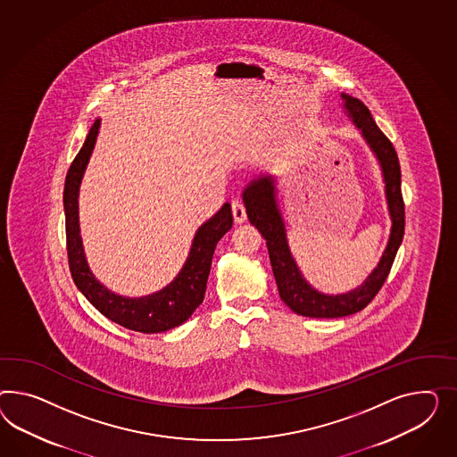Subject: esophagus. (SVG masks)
<instances>
[{
    "instance_id": "1",
    "label": "esophagus",
    "mask_w": 457,
    "mask_h": 457,
    "mask_svg": "<svg viewBox=\"0 0 457 457\" xmlns=\"http://www.w3.org/2000/svg\"><path fill=\"white\" fill-rule=\"evenodd\" d=\"M233 216H235V221L237 222V224L246 221V208H245L243 201H239V199L233 201Z\"/></svg>"
}]
</instances>
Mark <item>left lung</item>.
Segmentation results:
<instances>
[{"label": "left lung", "mask_w": 457, "mask_h": 457, "mask_svg": "<svg viewBox=\"0 0 457 457\" xmlns=\"http://www.w3.org/2000/svg\"><path fill=\"white\" fill-rule=\"evenodd\" d=\"M345 101V110L361 129L366 143L372 153L379 160L383 168L384 183H386V199L387 210L391 214V236L387 246L384 249L383 258L378 268L370 272L366 281L356 289L345 295H322L316 291L311 284L306 283L296 262L291 256V251L286 239L283 218L276 203V186L271 176H262L253 181L243 193V201L246 206L247 218L251 224L258 228L262 237L266 239V246L271 260L272 274L278 284L279 296L286 306L293 309L296 314L306 318H343L354 314L366 308L370 301L383 287L387 274L393 268L395 253L403 243L404 236V201L401 193V168L393 143L387 136L378 128L372 120L366 104L358 98L349 95H341Z\"/></svg>", "instance_id": "8db88e82"}]
</instances>
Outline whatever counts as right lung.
Listing matches in <instances>:
<instances>
[{
    "label": "right lung",
    "instance_id": "add662e5",
    "mask_svg": "<svg viewBox=\"0 0 457 457\" xmlns=\"http://www.w3.org/2000/svg\"><path fill=\"white\" fill-rule=\"evenodd\" d=\"M99 123L101 121L96 120L91 126L87 141L76 154L64 181L62 203L66 216V249L70 271L78 289L108 320L137 333H162L187 321L203 303L214 249L218 241L233 226L231 204L226 203L221 210L197 229L183 270L164 289L135 299L114 295L99 283L87 268L78 218L79 185L96 143Z\"/></svg>",
    "mask_w": 457,
    "mask_h": 457
}]
</instances>
